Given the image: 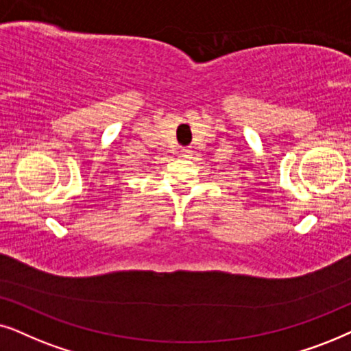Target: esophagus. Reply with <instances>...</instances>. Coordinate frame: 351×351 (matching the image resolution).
<instances>
[{
	"label": "esophagus",
	"mask_w": 351,
	"mask_h": 351,
	"mask_svg": "<svg viewBox=\"0 0 351 351\" xmlns=\"http://www.w3.org/2000/svg\"><path fill=\"white\" fill-rule=\"evenodd\" d=\"M180 154H181V157H186V158H191L193 157V151H191L189 147H183L180 151Z\"/></svg>",
	"instance_id": "34e87169"
}]
</instances>
